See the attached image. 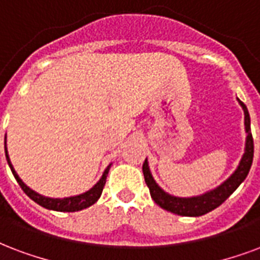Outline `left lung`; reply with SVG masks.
I'll return each instance as SVG.
<instances>
[{"instance_id":"obj_1","label":"left lung","mask_w":260,"mask_h":260,"mask_svg":"<svg viewBox=\"0 0 260 260\" xmlns=\"http://www.w3.org/2000/svg\"><path fill=\"white\" fill-rule=\"evenodd\" d=\"M239 104L244 111V126H245V148H244V155L240 160L237 169L234 170V173L230 175L229 178L226 179L225 182H222L219 186H216L212 190L199 194V196L193 197H177L165 192L156 183V181L152 177L151 169H149V163L148 159H145L144 165H142V173H144V178L145 182L149 188L152 199L155 200L157 206H160L166 211L173 212L177 215L181 216H200L204 215L207 212L215 210L216 207H219L222 203L225 202L226 199L232 194V193L239 188L244 179L247 178L249 173V169L252 166L253 160V138L252 133H251V119H249L248 109L245 107L243 101L239 100Z\"/></svg>"}]
</instances>
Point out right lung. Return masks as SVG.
<instances>
[{
  "label": "right lung",
  "instance_id": "right-lung-1",
  "mask_svg": "<svg viewBox=\"0 0 260 260\" xmlns=\"http://www.w3.org/2000/svg\"><path fill=\"white\" fill-rule=\"evenodd\" d=\"M5 156H7L8 165H9V167H11L12 174H13V177L16 178L17 183H19V185H20V188L23 189V192L26 193L31 200H34L37 204H40L41 207L48 208V210H53V211H60V212L81 211V210H83V208H87V207L93 206V204L100 199L101 193H103V189H104L105 179H107L108 171L109 169H111V165H109L108 167L104 170V173H103V175H101L100 181L95 183L93 188L89 189V190H86L85 193H81V194H77V196L63 197V199H53V197H46L40 194V193H37L35 190L28 188L26 183L21 181V178L17 175L15 169H13V166H12L11 163V159H9V155H8L7 136H5Z\"/></svg>",
  "mask_w": 260,
  "mask_h": 260
}]
</instances>
